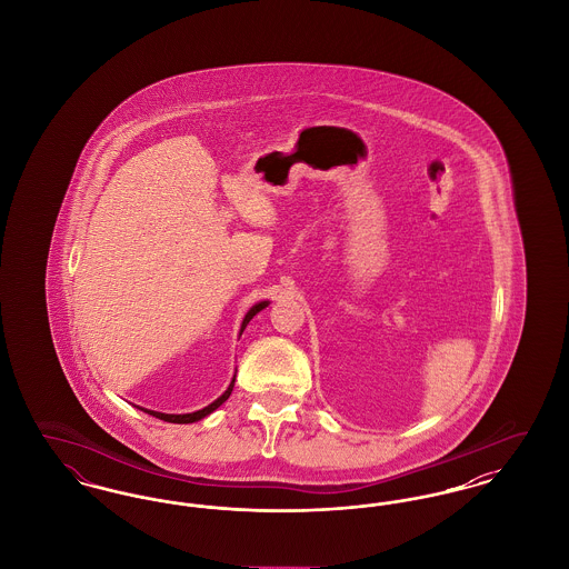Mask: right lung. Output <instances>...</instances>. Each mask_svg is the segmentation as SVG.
I'll return each instance as SVG.
<instances>
[{"label": "right lung", "instance_id": "obj_1", "mask_svg": "<svg viewBox=\"0 0 569 569\" xmlns=\"http://www.w3.org/2000/svg\"><path fill=\"white\" fill-rule=\"evenodd\" d=\"M269 307V300H260V302H256L247 313H244L243 325H241V332L239 335H243L244 326L249 325V320L256 316V313H260L262 309H267ZM237 378V376H234ZM234 378L230 381V386L226 388V392L216 399L211 406L202 407V409H198V411H191V413H162V411H153V409H144V407H138V409H142L144 413H151V416H156V418H160L163 422H174V425H190V422H198V420H202V418H207L209 413H213L217 407L221 406L223 401H228V397L232 395V388H234Z\"/></svg>", "mask_w": 569, "mask_h": 569}]
</instances>
